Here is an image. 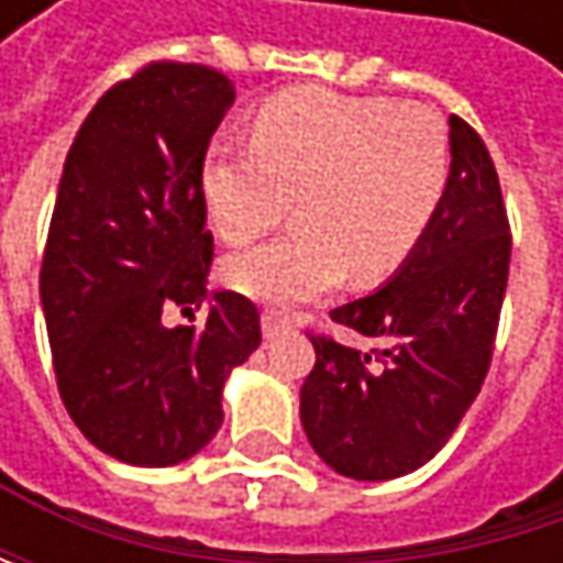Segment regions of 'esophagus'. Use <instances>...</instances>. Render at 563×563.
I'll return each instance as SVG.
<instances>
[{
  "label": "esophagus",
  "mask_w": 563,
  "mask_h": 563,
  "mask_svg": "<svg viewBox=\"0 0 563 563\" xmlns=\"http://www.w3.org/2000/svg\"><path fill=\"white\" fill-rule=\"evenodd\" d=\"M261 322H264V339H280V335H286L292 329L289 316H283L277 309H267Z\"/></svg>",
  "instance_id": "34e87169"
}]
</instances>
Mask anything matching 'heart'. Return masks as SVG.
<instances>
[{"label": "heart", "mask_w": 563, "mask_h": 563, "mask_svg": "<svg viewBox=\"0 0 563 563\" xmlns=\"http://www.w3.org/2000/svg\"><path fill=\"white\" fill-rule=\"evenodd\" d=\"M450 185L443 120L394 97L292 87L251 123V146L214 143L201 195L221 241L247 244L296 201V231L224 261V283L267 306H299L345 274L394 277L430 231Z\"/></svg>", "instance_id": "b5f03b06"}]
</instances>
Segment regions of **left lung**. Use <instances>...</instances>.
<instances>
[{
  "label": "left lung",
  "mask_w": 563,
  "mask_h": 563,
  "mask_svg": "<svg viewBox=\"0 0 563 563\" xmlns=\"http://www.w3.org/2000/svg\"><path fill=\"white\" fill-rule=\"evenodd\" d=\"M450 185L410 261L332 322L378 342L372 352L312 335L299 391L302 430L349 479H397L433 460L486 382L506 299V205L479 133L450 117Z\"/></svg>",
  "instance_id": "obj_1"
}]
</instances>
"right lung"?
<instances>
[{
  "mask_svg": "<svg viewBox=\"0 0 563 563\" xmlns=\"http://www.w3.org/2000/svg\"><path fill=\"white\" fill-rule=\"evenodd\" d=\"M231 103L221 70L153 60L97 100L64 159L42 261L57 391L80 433L130 466L208 446L231 368L261 345L257 306L205 289L201 166ZM205 298V330L162 322Z\"/></svg>",
  "mask_w": 563,
  "mask_h": 563,
  "instance_id": "1",
  "label": "right lung"
}]
</instances>
